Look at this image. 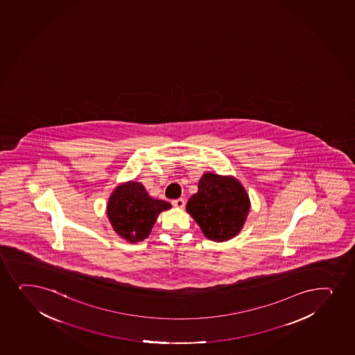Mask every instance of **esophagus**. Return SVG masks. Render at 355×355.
Segmentation results:
<instances>
[{
  "label": "esophagus",
  "mask_w": 355,
  "mask_h": 355,
  "mask_svg": "<svg viewBox=\"0 0 355 355\" xmlns=\"http://www.w3.org/2000/svg\"><path fill=\"white\" fill-rule=\"evenodd\" d=\"M172 205L175 207H185V200L178 198V200H172Z\"/></svg>",
  "instance_id": "34e87169"
}]
</instances>
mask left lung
I'll return each mask as SVG.
<instances>
[{
	"label": "left lung",
	"instance_id": "1",
	"mask_svg": "<svg viewBox=\"0 0 355 355\" xmlns=\"http://www.w3.org/2000/svg\"><path fill=\"white\" fill-rule=\"evenodd\" d=\"M250 209L249 197L239 180L207 172L200 178L198 192L191 196L187 210L205 237L224 242L243 227Z\"/></svg>",
	"mask_w": 355,
	"mask_h": 355
}]
</instances>
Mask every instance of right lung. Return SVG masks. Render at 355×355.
I'll return each mask as SVG.
<instances>
[{"label": "right lung", "mask_w": 355, "mask_h": 355, "mask_svg": "<svg viewBox=\"0 0 355 355\" xmlns=\"http://www.w3.org/2000/svg\"><path fill=\"white\" fill-rule=\"evenodd\" d=\"M170 207L168 202L150 197L141 184L130 182L113 192L107 215L116 234L135 243L148 237L158 215Z\"/></svg>", "instance_id": "add662e5"}]
</instances>
